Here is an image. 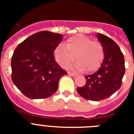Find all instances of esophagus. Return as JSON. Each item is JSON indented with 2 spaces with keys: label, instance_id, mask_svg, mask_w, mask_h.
<instances>
[{
  "label": "esophagus",
  "instance_id": "1",
  "mask_svg": "<svg viewBox=\"0 0 134 134\" xmlns=\"http://www.w3.org/2000/svg\"><path fill=\"white\" fill-rule=\"evenodd\" d=\"M68 75L69 76H74V77H75V76H77V74L75 73H72V72H70V71H68Z\"/></svg>",
  "mask_w": 134,
  "mask_h": 134
}]
</instances>
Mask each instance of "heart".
I'll use <instances>...</instances> for the list:
<instances>
[{"mask_svg":"<svg viewBox=\"0 0 134 134\" xmlns=\"http://www.w3.org/2000/svg\"><path fill=\"white\" fill-rule=\"evenodd\" d=\"M53 54L56 62L62 67H66L76 58L78 61L69 67L81 71L86 70L87 72L98 69L104 58V48L101 43L92 41L90 37L83 35L69 37L66 46H58Z\"/></svg>","mask_w":134,"mask_h":134,"instance_id":"obj_1","label":"heart"}]
</instances>
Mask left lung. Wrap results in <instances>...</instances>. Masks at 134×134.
<instances>
[{"instance_id": "1", "label": "left lung", "mask_w": 134, "mask_h": 134, "mask_svg": "<svg viewBox=\"0 0 134 134\" xmlns=\"http://www.w3.org/2000/svg\"><path fill=\"white\" fill-rule=\"evenodd\" d=\"M96 37L104 48V60L97 71L85 76L86 85L77 88V92L86 99L98 102L109 97L120 88L125 67L124 55L118 45L101 33H97Z\"/></svg>"}]
</instances>
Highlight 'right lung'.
Wrapping results in <instances>:
<instances>
[{"mask_svg": "<svg viewBox=\"0 0 134 134\" xmlns=\"http://www.w3.org/2000/svg\"><path fill=\"white\" fill-rule=\"evenodd\" d=\"M63 35L41 31L18 45L12 57V80L27 97L37 99L53 95L65 71L55 60L53 53Z\"/></svg>", "mask_w": 134, "mask_h": 134, "instance_id": "right-lung-1", "label": "right lung"}]
</instances>
